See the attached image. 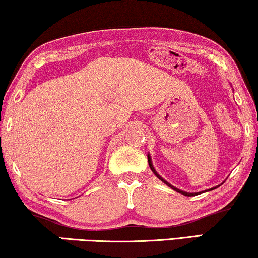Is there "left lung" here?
Here are the masks:
<instances>
[{"instance_id":"1","label":"left lung","mask_w":258,"mask_h":258,"mask_svg":"<svg viewBox=\"0 0 258 258\" xmlns=\"http://www.w3.org/2000/svg\"><path fill=\"white\" fill-rule=\"evenodd\" d=\"M148 163H149V167H150V169H151V171L154 172L155 176H156L157 178H160L162 182L165 183V184H167V185L169 186V188H171L172 190H175V191H177V192H179V194H182V195H184V196H195V195H199V194H202V192H204V191H211V190L216 189V188H218V186H220V185H217V186H214V188H211V189H208V190H204V191H201V192H186V191H183V190H181V189H177V188H176V186L171 185L170 183L165 181V179H164L163 177H162V176H161L160 174H158V172L156 171V169L154 168V165H153V161H151V156H150V154H148Z\"/></svg>"}]
</instances>
